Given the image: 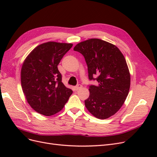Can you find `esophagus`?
I'll return each instance as SVG.
<instances>
[{"mask_svg": "<svg viewBox=\"0 0 157 157\" xmlns=\"http://www.w3.org/2000/svg\"><path fill=\"white\" fill-rule=\"evenodd\" d=\"M82 87V86L81 84H78V85H77V86L75 87V88L76 90H80V88H81Z\"/></svg>", "mask_w": 157, "mask_h": 157, "instance_id": "obj_1", "label": "esophagus"}]
</instances>
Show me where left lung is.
<instances>
[{
    "label": "left lung",
    "instance_id": "obj_1",
    "mask_svg": "<svg viewBox=\"0 0 157 157\" xmlns=\"http://www.w3.org/2000/svg\"><path fill=\"white\" fill-rule=\"evenodd\" d=\"M74 50L81 54L88 66L90 96L84 101L88 111L105 119L119 110L128 96L130 75L124 56L117 46L98 39L80 42Z\"/></svg>",
    "mask_w": 157,
    "mask_h": 157
}]
</instances>
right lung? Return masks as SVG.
Here are the masks:
<instances>
[{"label": "right lung", "instance_id": "right-lung-1", "mask_svg": "<svg viewBox=\"0 0 157 157\" xmlns=\"http://www.w3.org/2000/svg\"><path fill=\"white\" fill-rule=\"evenodd\" d=\"M72 44L48 42L33 50L21 71L23 92L35 111L51 116L60 111L73 91L65 86L58 65Z\"/></svg>", "mask_w": 157, "mask_h": 157}]
</instances>
